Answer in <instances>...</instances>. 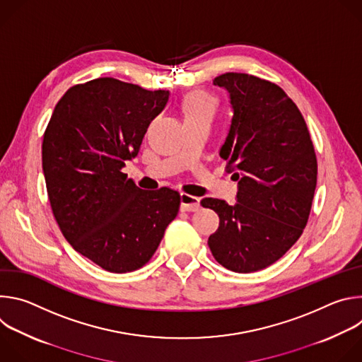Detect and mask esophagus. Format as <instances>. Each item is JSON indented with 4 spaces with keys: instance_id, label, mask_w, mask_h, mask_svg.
<instances>
[{
    "instance_id": "obj_1",
    "label": "esophagus",
    "mask_w": 362,
    "mask_h": 362,
    "mask_svg": "<svg viewBox=\"0 0 362 362\" xmlns=\"http://www.w3.org/2000/svg\"><path fill=\"white\" fill-rule=\"evenodd\" d=\"M180 204L183 212H196L200 209V199L192 194L182 193L180 194Z\"/></svg>"
}]
</instances>
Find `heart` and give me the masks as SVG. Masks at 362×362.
I'll return each mask as SVG.
<instances>
[{"label": "heart", "mask_w": 362, "mask_h": 362, "mask_svg": "<svg viewBox=\"0 0 362 362\" xmlns=\"http://www.w3.org/2000/svg\"><path fill=\"white\" fill-rule=\"evenodd\" d=\"M216 109V100L204 91H194L189 94L183 103V115L186 119H212Z\"/></svg>", "instance_id": "1"}]
</instances>
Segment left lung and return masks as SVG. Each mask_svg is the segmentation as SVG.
Here are the masks:
<instances>
[{"label": "left lung", "instance_id": "left-lung-1", "mask_svg": "<svg viewBox=\"0 0 362 362\" xmlns=\"http://www.w3.org/2000/svg\"><path fill=\"white\" fill-rule=\"evenodd\" d=\"M214 84L229 93L233 110L221 147L233 180L236 203L204 197L219 215L208 245L229 271L250 274L282 257L306 226L318 165L306 123L276 84L245 73H225Z\"/></svg>", "mask_w": 362, "mask_h": 362}]
</instances>
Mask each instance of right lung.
<instances>
[{
    "mask_svg": "<svg viewBox=\"0 0 362 362\" xmlns=\"http://www.w3.org/2000/svg\"><path fill=\"white\" fill-rule=\"evenodd\" d=\"M169 95L95 78L70 87L45 129L42 172L53 215L67 242L109 272L147 264L177 216L176 190H141L122 172Z\"/></svg>",
    "mask_w": 362,
    "mask_h": 362,
    "instance_id": "add662e5",
    "label": "right lung"
}]
</instances>
